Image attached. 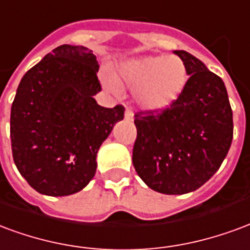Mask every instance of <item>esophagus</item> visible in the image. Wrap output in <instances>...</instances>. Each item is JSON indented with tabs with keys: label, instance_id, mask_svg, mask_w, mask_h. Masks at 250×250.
<instances>
[{
	"label": "esophagus",
	"instance_id": "obj_1",
	"mask_svg": "<svg viewBox=\"0 0 250 250\" xmlns=\"http://www.w3.org/2000/svg\"><path fill=\"white\" fill-rule=\"evenodd\" d=\"M125 120H126V121H133V113L130 112L129 109L125 110Z\"/></svg>",
	"mask_w": 250,
	"mask_h": 250
}]
</instances>
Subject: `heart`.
<instances>
[{"label": "heart", "mask_w": 250, "mask_h": 250, "mask_svg": "<svg viewBox=\"0 0 250 250\" xmlns=\"http://www.w3.org/2000/svg\"><path fill=\"white\" fill-rule=\"evenodd\" d=\"M116 78L133 89L134 101L141 109L161 112L181 97L189 81V72L178 56H144L121 63ZM105 85L110 90L116 89L110 77L105 78Z\"/></svg>", "instance_id": "obj_1"}]
</instances>
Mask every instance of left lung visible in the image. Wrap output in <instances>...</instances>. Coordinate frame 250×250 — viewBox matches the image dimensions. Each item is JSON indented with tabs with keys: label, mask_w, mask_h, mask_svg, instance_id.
I'll return each mask as SVG.
<instances>
[{
	"label": "left lung",
	"mask_w": 250,
	"mask_h": 250,
	"mask_svg": "<svg viewBox=\"0 0 250 250\" xmlns=\"http://www.w3.org/2000/svg\"><path fill=\"white\" fill-rule=\"evenodd\" d=\"M189 72L185 90L161 113L134 116L133 165L147 187L164 194L193 192L210 180L233 138V113L217 74L185 50H174Z\"/></svg>",
	"instance_id": "8db88e82"
}]
</instances>
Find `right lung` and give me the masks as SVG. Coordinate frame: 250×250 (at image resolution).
<instances>
[{
  "instance_id": "obj_1",
  "label": "right lung",
  "mask_w": 250,
  "mask_h": 250,
  "mask_svg": "<svg viewBox=\"0 0 250 250\" xmlns=\"http://www.w3.org/2000/svg\"><path fill=\"white\" fill-rule=\"evenodd\" d=\"M98 62L85 46L61 45L25 73L10 112L13 160L46 196L83 190L96 174L97 152L125 107L100 106Z\"/></svg>"
}]
</instances>
